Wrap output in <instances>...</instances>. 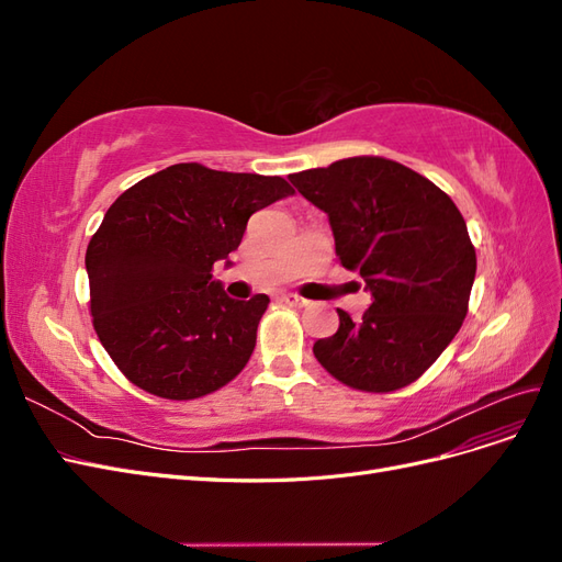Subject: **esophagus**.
<instances>
[{
	"label": "esophagus",
	"instance_id": "obj_1",
	"mask_svg": "<svg viewBox=\"0 0 562 562\" xmlns=\"http://www.w3.org/2000/svg\"><path fill=\"white\" fill-rule=\"evenodd\" d=\"M281 300H283L285 304H291V307H307V304H310V300H304V297H300V295H295V293H283Z\"/></svg>",
	"mask_w": 562,
	"mask_h": 562
}]
</instances>
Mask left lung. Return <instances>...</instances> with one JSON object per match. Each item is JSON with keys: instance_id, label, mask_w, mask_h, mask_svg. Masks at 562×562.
I'll use <instances>...</instances> for the list:
<instances>
[{"instance_id": "obj_1", "label": "left lung", "mask_w": 562, "mask_h": 562, "mask_svg": "<svg viewBox=\"0 0 562 562\" xmlns=\"http://www.w3.org/2000/svg\"><path fill=\"white\" fill-rule=\"evenodd\" d=\"M291 182L328 215L339 262L372 295L361 321L337 310V333L314 342L318 363L375 394L415 382L467 316L475 250L462 213L431 180L382 157L310 168Z\"/></svg>"}]
</instances>
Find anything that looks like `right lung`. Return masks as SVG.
<instances>
[{"instance_id": "add662e5", "label": "right lung", "mask_w": 562, "mask_h": 562, "mask_svg": "<svg viewBox=\"0 0 562 562\" xmlns=\"http://www.w3.org/2000/svg\"><path fill=\"white\" fill-rule=\"evenodd\" d=\"M288 194L279 176L176 164L108 209L87 248L91 316L135 386L190 401L244 370L269 297L232 300L213 265L229 262L255 211Z\"/></svg>"}]
</instances>
